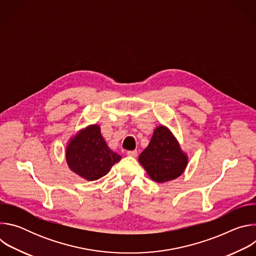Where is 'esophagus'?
<instances>
[{
	"label": "esophagus",
	"mask_w": 256,
	"mask_h": 256,
	"mask_svg": "<svg viewBox=\"0 0 256 256\" xmlns=\"http://www.w3.org/2000/svg\"><path fill=\"white\" fill-rule=\"evenodd\" d=\"M128 156H130V157H136L138 156V152L134 150V151H128Z\"/></svg>",
	"instance_id": "esophagus-1"
}]
</instances>
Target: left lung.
Segmentation results:
<instances>
[{
	"label": "left lung",
	"instance_id": "1",
	"mask_svg": "<svg viewBox=\"0 0 256 256\" xmlns=\"http://www.w3.org/2000/svg\"><path fill=\"white\" fill-rule=\"evenodd\" d=\"M138 162L153 181L165 184L186 171L188 156L182 151L172 132L161 124L154 130L148 147L138 156Z\"/></svg>",
	"mask_w": 256,
	"mask_h": 256
}]
</instances>
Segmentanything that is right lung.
Segmentation results:
<instances>
[{
	"label": "right lung",
	"mask_w": 256,
	"mask_h": 256,
	"mask_svg": "<svg viewBox=\"0 0 256 256\" xmlns=\"http://www.w3.org/2000/svg\"><path fill=\"white\" fill-rule=\"evenodd\" d=\"M120 159V155L109 149L96 124L70 136L66 147V161L70 170L88 181L106 175Z\"/></svg>",
	"instance_id": "right-lung-1"
}]
</instances>
